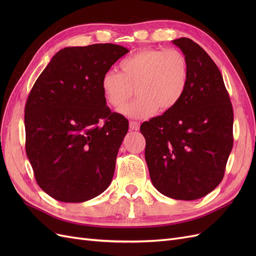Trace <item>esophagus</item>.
Segmentation results:
<instances>
[{
    "label": "esophagus",
    "mask_w": 256,
    "mask_h": 256,
    "mask_svg": "<svg viewBox=\"0 0 256 256\" xmlns=\"http://www.w3.org/2000/svg\"><path fill=\"white\" fill-rule=\"evenodd\" d=\"M129 128H130V130L136 131V130L140 129V122H134V120H131V122H129Z\"/></svg>",
    "instance_id": "esophagus-1"
}]
</instances>
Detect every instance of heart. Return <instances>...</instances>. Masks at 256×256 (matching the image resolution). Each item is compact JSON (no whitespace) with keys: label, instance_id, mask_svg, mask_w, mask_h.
<instances>
[{"label":"heart","instance_id":"b5f03b06","mask_svg":"<svg viewBox=\"0 0 256 256\" xmlns=\"http://www.w3.org/2000/svg\"><path fill=\"white\" fill-rule=\"evenodd\" d=\"M120 72H106L102 78V95L114 109L130 118H150L158 110L168 112L180 102L189 82V63L177 49L147 48L124 58Z\"/></svg>","mask_w":256,"mask_h":256}]
</instances>
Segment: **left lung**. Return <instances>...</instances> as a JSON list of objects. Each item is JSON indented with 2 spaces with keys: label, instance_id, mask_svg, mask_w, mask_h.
<instances>
[{
  "label": "left lung",
  "instance_id": "obj_1",
  "mask_svg": "<svg viewBox=\"0 0 256 256\" xmlns=\"http://www.w3.org/2000/svg\"><path fill=\"white\" fill-rule=\"evenodd\" d=\"M189 63L180 102L141 125L150 180L162 194L193 200L218 186L233 148V106L222 74L205 50L189 38L172 42Z\"/></svg>",
  "mask_w": 256,
  "mask_h": 256
}]
</instances>
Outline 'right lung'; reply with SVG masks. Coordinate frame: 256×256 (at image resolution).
<instances>
[{
  "instance_id": "add662e5",
  "label": "right lung",
  "mask_w": 256,
  "mask_h": 256,
  "mask_svg": "<svg viewBox=\"0 0 256 256\" xmlns=\"http://www.w3.org/2000/svg\"><path fill=\"white\" fill-rule=\"evenodd\" d=\"M129 50L113 44L60 50L38 76L24 110L26 150L38 186L81 203L109 187L129 122L111 112L102 76Z\"/></svg>"
}]
</instances>
